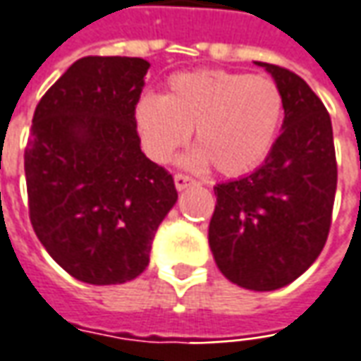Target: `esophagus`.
Wrapping results in <instances>:
<instances>
[{
	"instance_id": "34e87169",
	"label": "esophagus",
	"mask_w": 361,
	"mask_h": 361,
	"mask_svg": "<svg viewBox=\"0 0 361 361\" xmlns=\"http://www.w3.org/2000/svg\"><path fill=\"white\" fill-rule=\"evenodd\" d=\"M173 183H176V190L181 191L185 190V188H190V185H193L195 181L191 180L190 176H185V173H176L173 176Z\"/></svg>"
}]
</instances>
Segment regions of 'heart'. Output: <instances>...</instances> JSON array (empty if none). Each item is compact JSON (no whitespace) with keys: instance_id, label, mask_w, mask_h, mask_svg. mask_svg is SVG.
<instances>
[{"instance_id":"heart-1","label":"heart","mask_w":361,"mask_h":361,"mask_svg":"<svg viewBox=\"0 0 361 361\" xmlns=\"http://www.w3.org/2000/svg\"><path fill=\"white\" fill-rule=\"evenodd\" d=\"M284 100L273 78L221 68L171 75L164 94L136 102L134 120L152 160L168 161L188 144L193 166L239 178L257 170L271 154L283 124Z\"/></svg>"}]
</instances>
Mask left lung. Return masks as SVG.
<instances>
[{"label":"left lung","mask_w":361,"mask_h":361,"mask_svg":"<svg viewBox=\"0 0 361 361\" xmlns=\"http://www.w3.org/2000/svg\"><path fill=\"white\" fill-rule=\"evenodd\" d=\"M257 65L283 92V134L261 168L213 188L209 247L231 283L276 290L296 281L324 249L338 168L330 114L314 90L288 68Z\"/></svg>","instance_id":"1"}]
</instances>
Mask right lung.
<instances>
[{
	"instance_id": "add662e5",
	"label": "right lung",
	"mask_w": 361,
	"mask_h": 361,
	"mask_svg": "<svg viewBox=\"0 0 361 361\" xmlns=\"http://www.w3.org/2000/svg\"><path fill=\"white\" fill-rule=\"evenodd\" d=\"M149 63L82 57L37 104L25 148L29 217L71 276L122 284L149 263L178 201L170 171L140 149L134 109Z\"/></svg>"
}]
</instances>
